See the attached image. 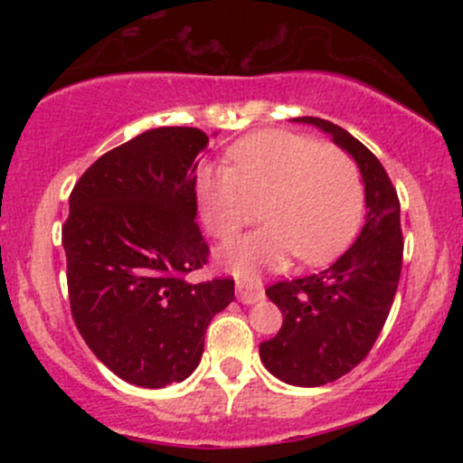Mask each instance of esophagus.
I'll return each instance as SVG.
<instances>
[{"label": "esophagus", "mask_w": 463, "mask_h": 463, "mask_svg": "<svg viewBox=\"0 0 463 463\" xmlns=\"http://www.w3.org/2000/svg\"><path fill=\"white\" fill-rule=\"evenodd\" d=\"M237 300L243 305H254V302L263 300L261 287H248L243 283H237Z\"/></svg>", "instance_id": "obj_1"}]
</instances>
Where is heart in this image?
I'll return each mask as SVG.
<instances>
[{
	"mask_svg": "<svg viewBox=\"0 0 463 463\" xmlns=\"http://www.w3.org/2000/svg\"><path fill=\"white\" fill-rule=\"evenodd\" d=\"M232 167L202 165L195 176L200 220L226 239L261 202L257 231L228 239L215 252L222 269L257 279L289 259L322 263L348 243L364 211L357 163L333 146L287 130L254 132L231 150Z\"/></svg>",
	"mask_w": 463,
	"mask_h": 463,
	"instance_id": "obj_1",
	"label": "heart"
}]
</instances>
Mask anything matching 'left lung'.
I'll return each instance as SVG.
<instances>
[{
  "instance_id": "8db88e82",
  "label": "left lung",
  "mask_w": 463,
  "mask_h": 463,
  "mask_svg": "<svg viewBox=\"0 0 463 463\" xmlns=\"http://www.w3.org/2000/svg\"><path fill=\"white\" fill-rule=\"evenodd\" d=\"M294 121L316 126L348 152L365 191V224L353 246L322 272L265 291L283 326L259 346L263 365L285 383L317 387L361 364L390 316L402 268L401 204L383 165L350 132L317 117Z\"/></svg>"
}]
</instances>
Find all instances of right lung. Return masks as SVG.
Wrapping results in <instances>:
<instances>
[{
	"instance_id": "add662e5",
	"label": "right lung",
	"mask_w": 463,
	"mask_h": 463,
	"mask_svg": "<svg viewBox=\"0 0 463 463\" xmlns=\"http://www.w3.org/2000/svg\"><path fill=\"white\" fill-rule=\"evenodd\" d=\"M198 128L165 126L99 156L69 195L62 226L71 316L87 346L126 383H180L198 368L231 279L189 283L209 257L195 215Z\"/></svg>"
}]
</instances>
